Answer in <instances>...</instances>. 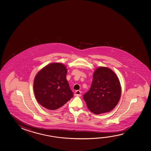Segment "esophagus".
<instances>
[{
  "label": "esophagus",
  "mask_w": 151,
  "mask_h": 151,
  "mask_svg": "<svg viewBox=\"0 0 151 151\" xmlns=\"http://www.w3.org/2000/svg\"><path fill=\"white\" fill-rule=\"evenodd\" d=\"M74 95L75 96H81L82 95V93L79 90H77L76 91H75Z\"/></svg>",
  "instance_id": "1"
}]
</instances>
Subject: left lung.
<instances>
[{
  "label": "left lung",
  "instance_id": "left-lung-1",
  "mask_svg": "<svg viewBox=\"0 0 151 151\" xmlns=\"http://www.w3.org/2000/svg\"><path fill=\"white\" fill-rule=\"evenodd\" d=\"M122 88L118 77L108 67H98L93 74L89 91L83 99L90 111L95 114L111 111L118 104Z\"/></svg>",
  "mask_w": 151,
  "mask_h": 151
}]
</instances>
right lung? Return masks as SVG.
I'll use <instances>...</instances> for the list:
<instances>
[{
  "label": "right lung",
  "mask_w": 151,
  "mask_h": 151,
  "mask_svg": "<svg viewBox=\"0 0 151 151\" xmlns=\"http://www.w3.org/2000/svg\"><path fill=\"white\" fill-rule=\"evenodd\" d=\"M67 69L60 63L47 65L38 72L34 81V91L38 103L46 109L56 110L73 96L66 79Z\"/></svg>",
  "instance_id": "obj_1"
}]
</instances>
